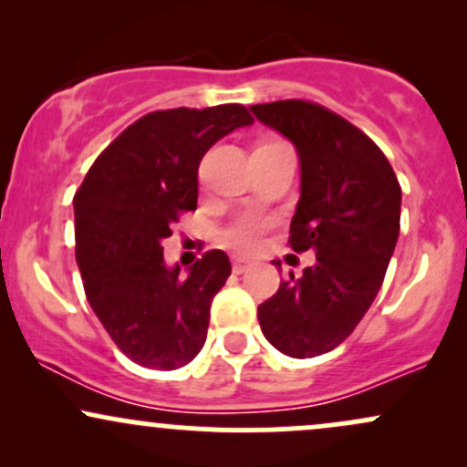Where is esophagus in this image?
I'll list each match as a JSON object with an SVG mask.
<instances>
[{"label": "esophagus", "instance_id": "34e87169", "mask_svg": "<svg viewBox=\"0 0 467 467\" xmlns=\"http://www.w3.org/2000/svg\"><path fill=\"white\" fill-rule=\"evenodd\" d=\"M250 267V261H245V259H234L233 261V272L234 275H244L245 270H248Z\"/></svg>", "mask_w": 467, "mask_h": 467}]
</instances>
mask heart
Masks as SVG:
<instances>
[{
    "instance_id": "1",
    "label": "heart",
    "mask_w": 467,
    "mask_h": 467,
    "mask_svg": "<svg viewBox=\"0 0 467 467\" xmlns=\"http://www.w3.org/2000/svg\"><path fill=\"white\" fill-rule=\"evenodd\" d=\"M261 230H264V222H259V219H241V222H237L228 230L226 239L237 250H254L256 244H259Z\"/></svg>"
}]
</instances>
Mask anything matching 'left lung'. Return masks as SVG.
Instances as JSON below:
<instances>
[{
	"label": "left lung",
	"mask_w": 467,
	"mask_h": 467,
	"mask_svg": "<svg viewBox=\"0 0 467 467\" xmlns=\"http://www.w3.org/2000/svg\"><path fill=\"white\" fill-rule=\"evenodd\" d=\"M296 147L301 200L289 226L294 252H316L303 276L259 305L261 331L289 358L336 349L368 312L400 237L401 189L371 138L307 100L252 105Z\"/></svg>",
	"instance_id": "8db88e82"
}]
</instances>
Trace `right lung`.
Segmentation results:
<instances>
[{
	"instance_id": "1",
	"label": "right lung",
	"mask_w": 467,
	"mask_h": 467,
	"mask_svg": "<svg viewBox=\"0 0 467 467\" xmlns=\"http://www.w3.org/2000/svg\"><path fill=\"white\" fill-rule=\"evenodd\" d=\"M244 105L153 111L127 127L74 195L77 264L85 296L130 360L173 371L206 342L211 303L230 276L226 252H203L182 275L162 241L197 208L203 153L252 125Z\"/></svg>"
}]
</instances>
